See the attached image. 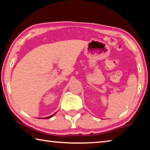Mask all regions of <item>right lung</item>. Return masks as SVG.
Returning <instances> with one entry per match:
<instances>
[{
    "instance_id": "add662e5",
    "label": "right lung",
    "mask_w": 150,
    "mask_h": 150,
    "mask_svg": "<svg viewBox=\"0 0 150 150\" xmlns=\"http://www.w3.org/2000/svg\"><path fill=\"white\" fill-rule=\"evenodd\" d=\"M54 115H55V113L53 114L52 115H51V116H49V117H45V118H43V119H49V118H51V117H52V116H54Z\"/></svg>"
}]
</instances>
